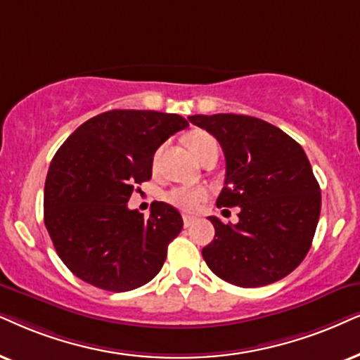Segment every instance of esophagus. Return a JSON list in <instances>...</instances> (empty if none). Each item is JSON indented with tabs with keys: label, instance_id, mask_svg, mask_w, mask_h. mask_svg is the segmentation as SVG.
<instances>
[{
	"label": "esophagus",
	"instance_id": "esophagus-1",
	"mask_svg": "<svg viewBox=\"0 0 360 360\" xmlns=\"http://www.w3.org/2000/svg\"><path fill=\"white\" fill-rule=\"evenodd\" d=\"M183 219H184V226H186V227H189V226L194 222V217H191V216H184Z\"/></svg>",
	"mask_w": 360,
	"mask_h": 360
}]
</instances>
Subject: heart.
<instances>
[{
  "mask_svg": "<svg viewBox=\"0 0 360 360\" xmlns=\"http://www.w3.org/2000/svg\"><path fill=\"white\" fill-rule=\"evenodd\" d=\"M186 144L191 149V153L194 154L195 158L201 159L204 154L211 151V149H217L216 139L212 138L211 134L206 133V131L195 129L193 133L186 136ZM158 159V153L154 161ZM207 191L204 188H172L169 193H167L165 198L167 202H171L172 206L184 212H195L199 206L207 199Z\"/></svg>",
  "mask_w": 360,
  "mask_h": 360,
  "instance_id": "1",
  "label": "heart"
}]
</instances>
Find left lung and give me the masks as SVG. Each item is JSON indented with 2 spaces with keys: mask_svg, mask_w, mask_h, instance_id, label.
Returning a JSON list of instances; mask_svg holds the SVG:
<instances>
[{
  "mask_svg": "<svg viewBox=\"0 0 360 360\" xmlns=\"http://www.w3.org/2000/svg\"><path fill=\"white\" fill-rule=\"evenodd\" d=\"M188 120L224 151L217 207H239L238 224L207 217L216 229L202 249L209 269L239 288H261L290 274L311 249L321 214V188L301 144L252 116Z\"/></svg>",
  "mask_w": 360,
  "mask_h": 360,
  "instance_id": "8db88e82",
  "label": "left lung"
}]
</instances>
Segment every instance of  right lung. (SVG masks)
Here are the masks:
<instances>
[{
  "mask_svg": "<svg viewBox=\"0 0 360 360\" xmlns=\"http://www.w3.org/2000/svg\"><path fill=\"white\" fill-rule=\"evenodd\" d=\"M188 126L179 115L112 109L83 122L58 149L44 184V226L76 277L126 292L161 271L183 217L154 201L146 219L127 201L136 184L151 179L156 149Z\"/></svg>",
  "mask_w": 360,
  "mask_h": 360,
  "instance_id": "right-lung-1",
  "label": "right lung"
}]
</instances>
